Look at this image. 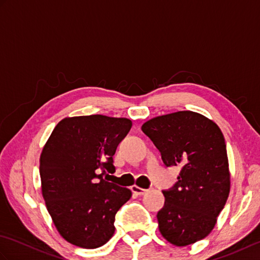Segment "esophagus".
I'll return each mask as SVG.
<instances>
[{
    "label": "esophagus",
    "instance_id": "1",
    "mask_svg": "<svg viewBox=\"0 0 260 260\" xmlns=\"http://www.w3.org/2000/svg\"><path fill=\"white\" fill-rule=\"evenodd\" d=\"M131 190H132V192L135 193V194H137V196L145 194V193L148 191V190H146V189H142V187L137 186V185H133V186H132Z\"/></svg>",
    "mask_w": 260,
    "mask_h": 260
}]
</instances>
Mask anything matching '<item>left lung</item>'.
<instances>
[{
	"instance_id": "left-lung-1",
	"label": "left lung",
	"mask_w": 260,
	"mask_h": 260,
	"mask_svg": "<svg viewBox=\"0 0 260 260\" xmlns=\"http://www.w3.org/2000/svg\"><path fill=\"white\" fill-rule=\"evenodd\" d=\"M142 131L161 153L165 167L180 168L175 184L163 190L159 233L183 247L211 233L230 191L224 137L212 120L191 110L152 118Z\"/></svg>"
}]
</instances>
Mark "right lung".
Listing matches in <instances>:
<instances>
[{"mask_svg":"<svg viewBox=\"0 0 260 260\" xmlns=\"http://www.w3.org/2000/svg\"><path fill=\"white\" fill-rule=\"evenodd\" d=\"M132 121L103 115L59 121L40 156L42 196L59 234L70 244L98 248L115 233V215L131 190L103 175L114 173L113 156Z\"/></svg>","mask_w":260,"mask_h":260,"instance_id":"obj_1","label":"right lung"}]
</instances>
